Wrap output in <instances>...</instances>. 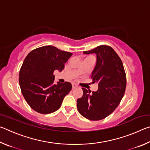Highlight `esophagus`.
<instances>
[{"label":"esophagus","instance_id":"1","mask_svg":"<svg viewBox=\"0 0 150 150\" xmlns=\"http://www.w3.org/2000/svg\"><path fill=\"white\" fill-rule=\"evenodd\" d=\"M77 87V86L75 84H72V88H76Z\"/></svg>","mask_w":150,"mask_h":150}]
</instances>
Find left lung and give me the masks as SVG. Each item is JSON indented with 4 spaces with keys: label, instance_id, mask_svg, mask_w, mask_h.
<instances>
[{
    "label": "left lung",
    "instance_id": "obj_1",
    "mask_svg": "<svg viewBox=\"0 0 150 150\" xmlns=\"http://www.w3.org/2000/svg\"><path fill=\"white\" fill-rule=\"evenodd\" d=\"M85 54H95L96 63L92 72L93 83H97L95 92L82 88L83 95L77 99L79 112L90 120L107 117L117 108L126 87V73L122 60L110 46L101 45Z\"/></svg>",
    "mask_w": 150,
    "mask_h": 150
}]
</instances>
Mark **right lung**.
<instances>
[{
	"instance_id": "obj_1",
	"label": "right lung",
	"mask_w": 150,
	"mask_h": 150,
	"mask_svg": "<svg viewBox=\"0 0 150 150\" xmlns=\"http://www.w3.org/2000/svg\"><path fill=\"white\" fill-rule=\"evenodd\" d=\"M72 54L52 45L30 52L19 73V84L25 100L33 110L50 114L60 108L63 98L71 90L69 82L54 84V71L64 69Z\"/></svg>"
}]
</instances>
